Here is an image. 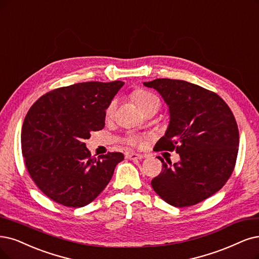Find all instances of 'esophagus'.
<instances>
[{
    "mask_svg": "<svg viewBox=\"0 0 259 259\" xmlns=\"http://www.w3.org/2000/svg\"><path fill=\"white\" fill-rule=\"evenodd\" d=\"M126 158L129 160H138V159H142L143 156L136 154V152H131V154H126Z\"/></svg>",
    "mask_w": 259,
    "mask_h": 259,
    "instance_id": "34e87169",
    "label": "esophagus"
}]
</instances>
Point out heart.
Instances as JSON below:
<instances>
[{
    "instance_id": "obj_1",
    "label": "heart",
    "mask_w": 259,
    "mask_h": 259,
    "mask_svg": "<svg viewBox=\"0 0 259 259\" xmlns=\"http://www.w3.org/2000/svg\"><path fill=\"white\" fill-rule=\"evenodd\" d=\"M132 98L137 103L138 107L142 110L143 113H145L148 110H157L158 111L160 105H161V101H160L158 96H156L155 94H152L148 91L142 90V89L136 90L135 92H133ZM116 104H117L116 99H113L109 102L107 109H105V116L107 117L112 116L115 112V109H116ZM126 143L131 147L138 148L143 145V138L140 136H137V135H129L126 139Z\"/></svg>"
}]
</instances>
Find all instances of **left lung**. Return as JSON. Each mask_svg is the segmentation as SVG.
<instances>
[{"instance_id":"obj_1","label":"left lung","mask_w":259,"mask_h":259,"mask_svg":"<svg viewBox=\"0 0 259 259\" xmlns=\"http://www.w3.org/2000/svg\"><path fill=\"white\" fill-rule=\"evenodd\" d=\"M144 85L160 93L170 115L154 149L180 156L174 165L158 157L162 171L151 187L171 206L203 202L222 189L236 165L239 130L232 110L218 94L187 81L156 79Z\"/></svg>"}]
</instances>
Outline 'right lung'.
<instances>
[{
    "label": "right lung",
    "instance_id": "obj_1",
    "mask_svg": "<svg viewBox=\"0 0 259 259\" xmlns=\"http://www.w3.org/2000/svg\"><path fill=\"white\" fill-rule=\"evenodd\" d=\"M123 82H83L45 94L28 110L21 149L31 178L63 206L89 205L108 186L121 152L94 158L84 140L104 127L105 109Z\"/></svg>",
    "mask_w": 259,
    "mask_h": 259
}]
</instances>
